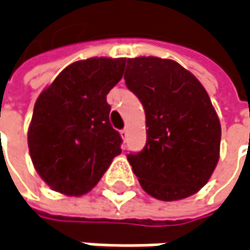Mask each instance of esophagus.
Returning <instances> with one entry per match:
<instances>
[{"mask_svg":"<svg viewBox=\"0 0 250 250\" xmlns=\"http://www.w3.org/2000/svg\"><path fill=\"white\" fill-rule=\"evenodd\" d=\"M121 137H122V140L124 141L126 140V137H128V129H126V128H124V129L121 131Z\"/></svg>","mask_w":250,"mask_h":250,"instance_id":"1","label":"esophagus"}]
</instances>
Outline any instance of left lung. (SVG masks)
<instances>
[{
	"label": "left lung",
	"instance_id": "8db88e82",
	"mask_svg": "<svg viewBox=\"0 0 250 250\" xmlns=\"http://www.w3.org/2000/svg\"><path fill=\"white\" fill-rule=\"evenodd\" d=\"M126 87L141 101L146 144L126 158L141 187L164 202L197 193L220 152V121L203 84L181 64L160 57L126 60Z\"/></svg>",
	"mask_w": 250,
	"mask_h": 250
}]
</instances>
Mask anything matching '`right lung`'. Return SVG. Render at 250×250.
I'll return each instance as SVG.
<instances>
[{
    "label": "right lung",
    "instance_id": "add662e5",
    "mask_svg": "<svg viewBox=\"0 0 250 250\" xmlns=\"http://www.w3.org/2000/svg\"><path fill=\"white\" fill-rule=\"evenodd\" d=\"M126 59L92 57L69 64L36 101L28 149L36 171L59 193L90 191L122 138L109 122V90L122 79Z\"/></svg>",
    "mask_w": 250,
    "mask_h": 250
}]
</instances>
